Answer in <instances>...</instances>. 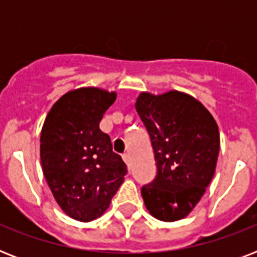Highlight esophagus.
I'll use <instances>...</instances> for the list:
<instances>
[{"mask_svg": "<svg viewBox=\"0 0 257 257\" xmlns=\"http://www.w3.org/2000/svg\"><path fill=\"white\" fill-rule=\"evenodd\" d=\"M122 159H124L125 164L128 165V168H131V156H129V153H124V155H122Z\"/></svg>", "mask_w": 257, "mask_h": 257, "instance_id": "esophagus-1", "label": "esophagus"}]
</instances>
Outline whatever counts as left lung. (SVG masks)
<instances>
[{"label": "left lung", "mask_w": 257, "mask_h": 257, "mask_svg": "<svg viewBox=\"0 0 257 257\" xmlns=\"http://www.w3.org/2000/svg\"><path fill=\"white\" fill-rule=\"evenodd\" d=\"M136 110L151 136L156 179L141 188L149 213L177 221L196 207L213 179L219 157V126L195 97L179 90L141 92Z\"/></svg>", "instance_id": "left-lung-1"}]
</instances>
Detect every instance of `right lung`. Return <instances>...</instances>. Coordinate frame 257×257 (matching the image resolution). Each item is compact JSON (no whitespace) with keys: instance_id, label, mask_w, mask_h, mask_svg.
<instances>
[{"instance_id":"1","label":"right lung","mask_w":257,"mask_h":257,"mask_svg":"<svg viewBox=\"0 0 257 257\" xmlns=\"http://www.w3.org/2000/svg\"><path fill=\"white\" fill-rule=\"evenodd\" d=\"M116 92L78 88L60 97L42 125L40 156L46 183L62 211L88 223L100 217L124 181L126 165L100 129Z\"/></svg>"}]
</instances>
